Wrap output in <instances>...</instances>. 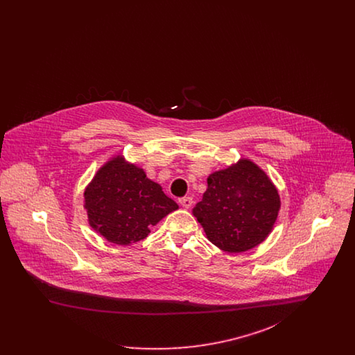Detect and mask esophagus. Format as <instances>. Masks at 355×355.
Listing matches in <instances>:
<instances>
[{
  "label": "esophagus",
  "mask_w": 355,
  "mask_h": 355,
  "mask_svg": "<svg viewBox=\"0 0 355 355\" xmlns=\"http://www.w3.org/2000/svg\"><path fill=\"white\" fill-rule=\"evenodd\" d=\"M178 202L181 206H184L185 209H189L191 205H193V200L190 197H184V198H180Z\"/></svg>",
  "instance_id": "esophagus-1"
}]
</instances>
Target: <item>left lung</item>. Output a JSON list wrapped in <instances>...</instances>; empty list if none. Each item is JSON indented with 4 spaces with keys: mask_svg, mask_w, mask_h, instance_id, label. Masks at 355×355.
<instances>
[{
    "mask_svg": "<svg viewBox=\"0 0 355 355\" xmlns=\"http://www.w3.org/2000/svg\"><path fill=\"white\" fill-rule=\"evenodd\" d=\"M281 207L270 178L250 159H239L207 178L202 201L193 209L207 239L229 253H242L263 242Z\"/></svg>",
    "mask_w": 355,
    "mask_h": 355,
    "instance_id": "8db88e82",
    "label": "left lung"
}]
</instances>
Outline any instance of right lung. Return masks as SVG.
I'll use <instances>...</instances> for the list:
<instances>
[{
  "label": "right lung",
  "mask_w": 355,
  "mask_h": 355,
  "mask_svg": "<svg viewBox=\"0 0 355 355\" xmlns=\"http://www.w3.org/2000/svg\"><path fill=\"white\" fill-rule=\"evenodd\" d=\"M84 197L89 225L109 242L123 246L146 238L150 226L178 209L144 169L122 155L96 173Z\"/></svg>",
  "instance_id": "obj_1"
}]
</instances>
